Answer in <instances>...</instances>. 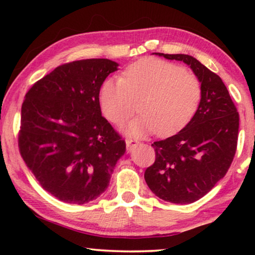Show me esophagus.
<instances>
[{"instance_id":"esophagus-1","label":"esophagus","mask_w":255,"mask_h":255,"mask_svg":"<svg viewBox=\"0 0 255 255\" xmlns=\"http://www.w3.org/2000/svg\"><path fill=\"white\" fill-rule=\"evenodd\" d=\"M125 142H127V147H128V151L131 152L132 149H133L135 146L138 145V140H135V139H131V138H128L125 139Z\"/></svg>"}]
</instances>
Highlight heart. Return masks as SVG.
<instances>
[{
    "instance_id": "obj_1",
    "label": "heart",
    "mask_w": 255,
    "mask_h": 255,
    "mask_svg": "<svg viewBox=\"0 0 255 255\" xmlns=\"http://www.w3.org/2000/svg\"><path fill=\"white\" fill-rule=\"evenodd\" d=\"M202 97L200 80L172 62L147 58L131 65L122 79H107L100 89V106L108 120L123 124L135 111L141 115L125 132L139 135L155 131L172 134L189 123Z\"/></svg>"
}]
</instances>
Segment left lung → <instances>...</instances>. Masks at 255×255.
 <instances>
[{
	"mask_svg": "<svg viewBox=\"0 0 255 255\" xmlns=\"http://www.w3.org/2000/svg\"><path fill=\"white\" fill-rule=\"evenodd\" d=\"M183 61L200 80V106L179 133L152 144L155 161L145 170V181L163 201L188 204L207 195L225 176L236 154L239 114L224 82L188 54L156 53Z\"/></svg>",
	"mask_w": 255,
	"mask_h": 255,
	"instance_id": "obj_1",
	"label": "left lung"
}]
</instances>
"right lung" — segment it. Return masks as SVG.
<instances>
[{"label":"right lung","instance_id":"1","mask_svg":"<svg viewBox=\"0 0 255 255\" xmlns=\"http://www.w3.org/2000/svg\"><path fill=\"white\" fill-rule=\"evenodd\" d=\"M118 69L109 59L59 66L26 93L20 114V155L43 189L85 204L109 186L125 141L102 116L100 89Z\"/></svg>","mask_w":255,"mask_h":255}]
</instances>
